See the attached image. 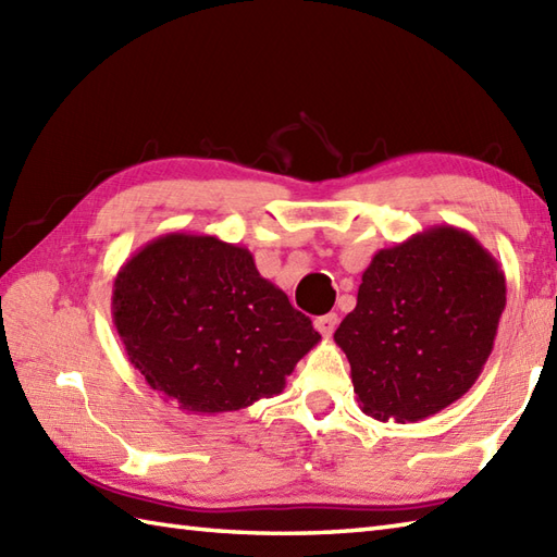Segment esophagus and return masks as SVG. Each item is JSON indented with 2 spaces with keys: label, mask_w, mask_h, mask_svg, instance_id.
Masks as SVG:
<instances>
[{
  "label": "esophagus",
  "mask_w": 557,
  "mask_h": 557,
  "mask_svg": "<svg viewBox=\"0 0 557 557\" xmlns=\"http://www.w3.org/2000/svg\"><path fill=\"white\" fill-rule=\"evenodd\" d=\"M337 323H339L337 313H325V315H321V318H315V330H318V333H321L323 337H330V335L335 333Z\"/></svg>",
  "instance_id": "1"
}]
</instances>
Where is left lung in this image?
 Listing matches in <instances>:
<instances>
[{"mask_svg":"<svg viewBox=\"0 0 557 557\" xmlns=\"http://www.w3.org/2000/svg\"><path fill=\"white\" fill-rule=\"evenodd\" d=\"M505 311V272L465 230L437 224L363 270L354 309L335 330L361 409L421 421L476 383Z\"/></svg>","mask_w":557,"mask_h":557,"instance_id":"obj_1","label":"left lung"}]
</instances>
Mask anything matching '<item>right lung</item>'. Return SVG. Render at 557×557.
Wrapping results in <instances>:
<instances>
[{"instance_id":"1","label":"right lung","mask_w":557,"mask_h":557,"mask_svg":"<svg viewBox=\"0 0 557 557\" xmlns=\"http://www.w3.org/2000/svg\"><path fill=\"white\" fill-rule=\"evenodd\" d=\"M112 318L146 383L184 411L222 413L280 395L321 335L260 277L248 248L172 232L116 272Z\"/></svg>"}]
</instances>
